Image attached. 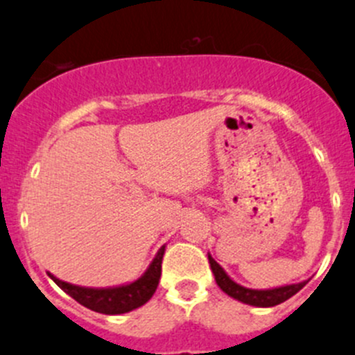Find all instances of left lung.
<instances>
[{
  "label": "left lung",
  "instance_id": "8db88e82",
  "mask_svg": "<svg viewBox=\"0 0 355 355\" xmlns=\"http://www.w3.org/2000/svg\"><path fill=\"white\" fill-rule=\"evenodd\" d=\"M208 260L220 290L229 295V297L236 298V300L243 302L246 305H253V307H274V305L283 304L288 298L297 295L305 286V283H307V281H304V283L286 284V286L270 288V290H251V288H244L241 284H237L236 281L230 279L225 270L216 263L211 254H208Z\"/></svg>",
  "mask_w": 355,
  "mask_h": 355
}]
</instances>
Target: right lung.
<instances>
[{"mask_svg": "<svg viewBox=\"0 0 355 355\" xmlns=\"http://www.w3.org/2000/svg\"><path fill=\"white\" fill-rule=\"evenodd\" d=\"M164 248L161 246L159 251L156 253L154 260L147 267L146 272L139 277L137 281L130 284H121V286L112 288H85L76 286V284L65 283V281L58 279L53 274L48 272V276L55 281L58 288L65 291L69 297L74 298L78 304L85 305L90 311L101 312V314L116 315L125 314V312L135 311V309L142 307L144 304L153 298L156 293V288L159 284L161 277V263H163Z\"/></svg>", "mask_w": 355, "mask_h": 355, "instance_id": "add662e5", "label": "right lung"}]
</instances>
